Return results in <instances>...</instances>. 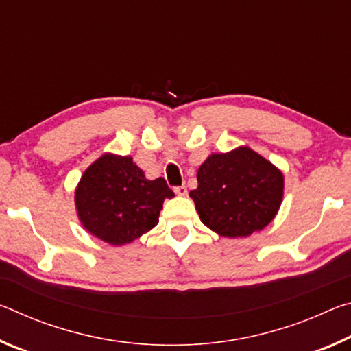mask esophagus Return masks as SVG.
<instances>
[{
	"label": "esophagus",
	"instance_id": "obj_1",
	"mask_svg": "<svg viewBox=\"0 0 351 351\" xmlns=\"http://www.w3.org/2000/svg\"><path fill=\"white\" fill-rule=\"evenodd\" d=\"M175 193L178 195V197H186V195H187V187L186 186L175 187Z\"/></svg>",
	"mask_w": 351,
	"mask_h": 351
}]
</instances>
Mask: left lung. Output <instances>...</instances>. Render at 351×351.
Returning <instances> with one entry per match:
<instances>
[{"label": "left lung", "instance_id": "1", "mask_svg": "<svg viewBox=\"0 0 351 351\" xmlns=\"http://www.w3.org/2000/svg\"><path fill=\"white\" fill-rule=\"evenodd\" d=\"M189 193L201 223L228 239L249 237L276 218L283 199L282 170L246 145L212 153Z\"/></svg>", "mask_w": 351, "mask_h": 351}]
</instances>
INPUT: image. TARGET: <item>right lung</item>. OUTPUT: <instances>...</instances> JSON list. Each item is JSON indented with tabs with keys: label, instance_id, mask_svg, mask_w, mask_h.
I'll use <instances>...</instances> for the list:
<instances>
[{
	"label": "right lung",
	"instance_id": "add662e5",
	"mask_svg": "<svg viewBox=\"0 0 351 351\" xmlns=\"http://www.w3.org/2000/svg\"><path fill=\"white\" fill-rule=\"evenodd\" d=\"M74 193L83 228L112 246L152 230L164 199L175 197L164 178L147 180L132 156L114 153H104L83 171Z\"/></svg>",
	"mask_w": 351,
	"mask_h": 351
}]
</instances>
